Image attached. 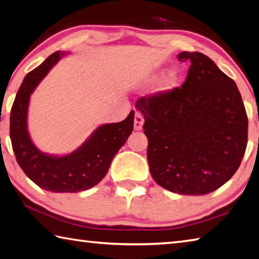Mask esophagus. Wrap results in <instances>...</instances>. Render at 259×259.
<instances>
[{
	"label": "esophagus",
	"instance_id": "obj_1",
	"mask_svg": "<svg viewBox=\"0 0 259 259\" xmlns=\"http://www.w3.org/2000/svg\"><path fill=\"white\" fill-rule=\"evenodd\" d=\"M144 116L140 112H136L135 114V122H134V128L136 131H139L143 129V124H144Z\"/></svg>",
	"mask_w": 259,
	"mask_h": 259
}]
</instances>
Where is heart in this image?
<instances>
[{
  "label": "heart",
  "instance_id": "b5f03b06",
  "mask_svg": "<svg viewBox=\"0 0 259 259\" xmlns=\"http://www.w3.org/2000/svg\"><path fill=\"white\" fill-rule=\"evenodd\" d=\"M158 77V73H153L152 76L148 78L149 81H154L156 80ZM179 81V77L176 72H170L166 74V77L164 78L163 83H162V89H172L173 87H176Z\"/></svg>",
  "mask_w": 259,
  "mask_h": 259
}]
</instances>
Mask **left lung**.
Listing matches in <instances>:
<instances>
[{
    "label": "left lung",
    "instance_id": "8db88e82",
    "mask_svg": "<svg viewBox=\"0 0 259 259\" xmlns=\"http://www.w3.org/2000/svg\"><path fill=\"white\" fill-rule=\"evenodd\" d=\"M178 59L190 62L182 86L140 97L136 107L145 119L154 180L172 192L201 196L240 166L248 117L236 82L208 56L181 52Z\"/></svg>",
    "mask_w": 259,
    "mask_h": 259
}]
</instances>
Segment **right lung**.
<instances>
[{"instance_id": "right-lung-1", "label": "right lung", "mask_w": 259, "mask_h": 259, "mask_svg": "<svg viewBox=\"0 0 259 259\" xmlns=\"http://www.w3.org/2000/svg\"><path fill=\"white\" fill-rule=\"evenodd\" d=\"M63 55L55 52L27 73L11 109L10 138L19 166L32 182L52 192H79L96 186L106 176L112 159L133 133L135 112L117 123L98 126L80 147L65 156H52L37 149L27 130L29 98Z\"/></svg>"}]
</instances>
